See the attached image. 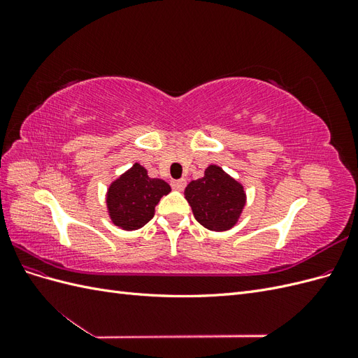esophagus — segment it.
I'll use <instances>...</instances> for the list:
<instances>
[{"mask_svg":"<svg viewBox=\"0 0 358 358\" xmlns=\"http://www.w3.org/2000/svg\"><path fill=\"white\" fill-rule=\"evenodd\" d=\"M187 185V180L185 179H178V180H171V188L176 189V191H182Z\"/></svg>","mask_w":358,"mask_h":358,"instance_id":"34e87169","label":"esophagus"}]
</instances>
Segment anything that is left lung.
Masks as SVG:
<instances>
[{
	"label": "left lung",
	"instance_id": "8db88e82",
	"mask_svg": "<svg viewBox=\"0 0 358 358\" xmlns=\"http://www.w3.org/2000/svg\"><path fill=\"white\" fill-rule=\"evenodd\" d=\"M185 199L196 220L212 231L234 227L246 203L243 187L218 166H209L201 179L189 182Z\"/></svg>",
	"mask_w": 358,
	"mask_h": 358
}]
</instances>
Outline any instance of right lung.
Masks as SVG:
<instances>
[{
  "label": "right lung",
  "mask_w": 358,
  "mask_h": 358,
  "mask_svg": "<svg viewBox=\"0 0 358 358\" xmlns=\"http://www.w3.org/2000/svg\"><path fill=\"white\" fill-rule=\"evenodd\" d=\"M170 191L167 182L149 178L146 169L136 162L107 191L112 222L128 231L140 229L154 218L155 206Z\"/></svg>",
  "instance_id": "add662e5"
}]
</instances>
